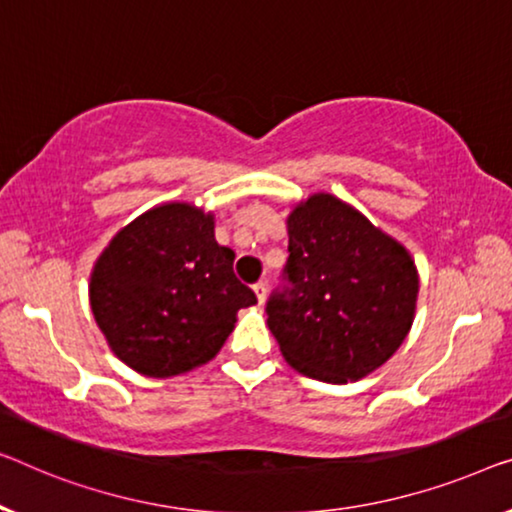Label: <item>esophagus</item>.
Segmentation results:
<instances>
[{"label":"esophagus","instance_id":"obj_1","mask_svg":"<svg viewBox=\"0 0 512 512\" xmlns=\"http://www.w3.org/2000/svg\"><path fill=\"white\" fill-rule=\"evenodd\" d=\"M253 292L257 296V303H264L266 301V294H269V287H266L264 280H259L257 285H253Z\"/></svg>","mask_w":512,"mask_h":512}]
</instances>
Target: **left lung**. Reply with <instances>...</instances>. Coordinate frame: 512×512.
<instances>
[{
	"label": "left lung",
	"instance_id": "left-lung-1",
	"mask_svg": "<svg viewBox=\"0 0 512 512\" xmlns=\"http://www.w3.org/2000/svg\"><path fill=\"white\" fill-rule=\"evenodd\" d=\"M287 236V287L266 303L282 356L301 375L329 384L368 377L414 324V257L331 193L296 202Z\"/></svg>",
	"mask_w": 512,
	"mask_h": 512
}]
</instances>
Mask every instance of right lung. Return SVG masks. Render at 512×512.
I'll list each match as a JSON object with an SVG mask.
<instances>
[{"instance_id":"add662e5","label":"right lung","mask_w":512,"mask_h":512,"mask_svg":"<svg viewBox=\"0 0 512 512\" xmlns=\"http://www.w3.org/2000/svg\"><path fill=\"white\" fill-rule=\"evenodd\" d=\"M213 213L190 202L144 211L112 236L89 278L98 329L121 363L167 379L209 363L257 299L234 276Z\"/></svg>"}]
</instances>
